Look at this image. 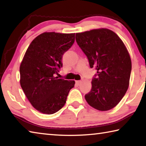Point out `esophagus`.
Instances as JSON below:
<instances>
[{
    "mask_svg": "<svg viewBox=\"0 0 146 146\" xmlns=\"http://www.w3.org/2000/svg\"><path fill=\"white\" fill-rule=\"evenodd\" d=\"M80 83H81L80 80H76V84H80Z\"/></svg>",
    "mask_w": 146,
    "mask_h": 146,
    "instance_id": "esophagus-1",
    "label": "esophagus"
}]
</instances>
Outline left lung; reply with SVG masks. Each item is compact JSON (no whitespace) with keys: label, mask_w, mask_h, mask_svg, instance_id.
<instances>
[{"label":"left lung","mask_w":146,"mask_h":146,"mask_svg":"<svg viewBox=\"0 0 146 146\" xmlns=\"http://www.w3.org/2000/svg\"><path fill=\"white\" fill-rule=\"evenodd\" d=\"M76 41L90 68L97 70L86 100L96 110H110L120 102L129 86L131 60L127 49L115 32L106 28L76 33Z\"/></svg>","instance_id":"8db88e82"}]
</instances>
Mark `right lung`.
Wrapping results in <instances>:
<instances>
[{
    "mask_svg": "<svg viewBox=\"0 0 146 146\" xmlns=\"http://www.w3.org/2000/svg\"><path fill=\"white\" fill-rule=\"evenodd\" d=\"M75 33L45 32L34 39L20 66V83L29 102L39 112L51 115L66 104L74 80L55 77L62 56L75 42Z\"/></svg>",
    "mask_w": 146,
    "mask_h": 146,
    "instance_id": "right-lung-1",
    "label": "right lung"
}]
</instances>
